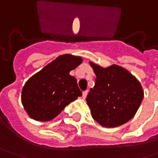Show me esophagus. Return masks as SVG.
Returning <instances> with one entry per match:
<instances>
[{"label": "esophagus", "mask_w": 158, "mask_h": 158, "mask_svg": "<svg viewBox=\"0 0 158 158\" xmlns=\"http://www.w3.org/2000/svg\"><path fill=\"white\" fill-rule=\"evenodd\" d=\"M87 95H88V91H84V92L82 93V99L85 100V99L87 98Z\"/></svg>", "instance_id": "1"}]
</instances>
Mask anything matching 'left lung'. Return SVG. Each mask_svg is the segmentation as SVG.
I'll list each match as a JSON object with an SVG mask.
<instances>
[{"label": "left lung", "instance_id": "8db88e82", "mask_svg": "<svg viewBox=\"0 0 158 158\" xmlns=\"http://www.w3.org/2000/svg\"><path fill=\"white\" fill-rule=\"evenodd\" d=\"M96 79L86 98L92 118L103 127H117L130 121L143 98L140 81L118 65L102 68L89 62Z\"/></svg>", "mask_w": 158, "mask_h": 158}]
</instances>
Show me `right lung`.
I'll return each mask as SVG.
<instances>
[{"label": "right lung", "instance_id": "add662e5", "mask_svg": "<svg viewBox=\"0 0 158 158\" xmlns=\"http://www.w3.org/2000/svg\"><path fill=\"white\" fill-rule=\"evenodd\" d=\"M82 61L79 56L61 55L25 82L21 100L30 118L39 122L52 121L81 96L77 79L69 72Z\"/></svg>", "mask_w": 158, "mask_h": 158}]
</instances>
